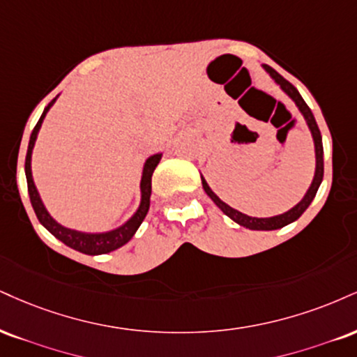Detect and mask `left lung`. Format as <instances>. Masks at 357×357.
I'll list each match as a JSON object with an SVG mask.
<instances>
[{"label":"left lung","mask_w":357,"mask_h":357,"mask_svg":"<svg viewBox=\"0 0 357 357\" xmlns=\"http://www.w3.org/2000/svg\"><path fill=\"white\" fill-rule=\"evenodd\" d=\"M263 70L268 73L269 76H271V79L279 86V88H281V91L287 94V96L293 100L294 105L298 106L299 113L303 114V118L307 124L309 131H311L312 143H314L316 167H314V176H312V181H311V184H309L306 195L303 196V199L299 201L298 204L293 206L291 209H287L286 213L276 214V216H271V218H256V216H248V214L238 211V209L231 208L229 204L225 203V201H222L221 197L211 190V188H209L208 181H206L203 176H201V181H203V190L206 191V195L211 197L213 203L216 204L227 218H231L234 222H238L239 226L249 227V229H252V231H274V229H281V227L294 222L304 211H306V209L309 208V204L312 203L317 190H319L321 183H323V174H324L323 154H324V151H323V137H321V131H319V128H317L314 116H312L311 109H309V106L304 102L303 96L299 94L298 89H296L294 86L289 83V81H286L284 78H282V76L279 75L276 70H273L271 66H268V64H263Z\"/></svg>","instance_id":"8db88e82"}]
</instances>
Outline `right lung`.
I'll list each match as a JSON object with an SVG mask.
<instances>
[{"label": "right lung", "instance_id": "add662e5", "mask_svg": "<svg viewBox=\"0 0 357 357\" xmlns=\"http://www.w3.org/2000/svg\"><path fill=\"white\" fill-rule=\"evenodd\" d=\"M58 98L59 94L50 102L48 106H46L45 111H43L40 121H38L36 126H34L31 137H29L26 162H24V173H26L29 199H31V206L34 213H36V218L56 239H59V241L66 244V246L76 249V251L83 252V255H89V256L106 255V252L114 251V249L121 248L130 241L137 231V227H139L141 222H143L146 214H148L149 196H151V176L154 173V169H156V166L160 165L162 153L151 154V156L146 158L143 165V173H141V181H139V195H141L139 204H137L135 214H132L130 220L124 221L121 226L113 227V229L109 231H101V233H88V231H78V229H71V227L63 226L61 222L56 221L50 214L48 209H46V206L43 203L40 196V191H38L36 184H34L33 171H31V158H33L34 144H36V139H38V132L41 130L46 114H48V111L53 108V105Z\"/></svg>", "mask_w": 357, "mask_h": 357}]
</instances>
